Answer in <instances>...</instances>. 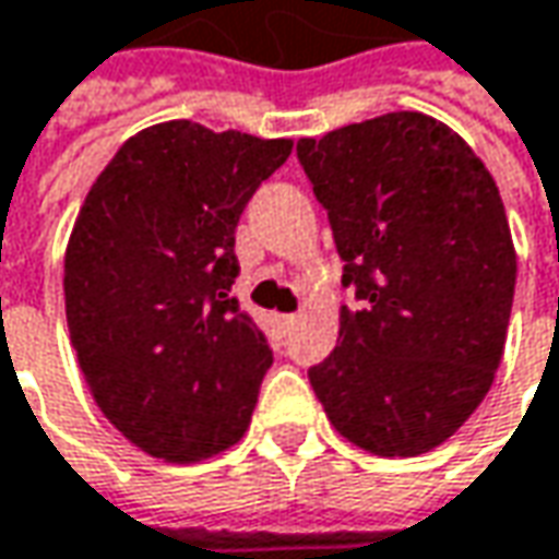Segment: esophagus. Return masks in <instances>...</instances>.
I'll list each match as a JSON object with an SVG mask.
<instances>
[{
	"label": "esophagus",
	"mask_w": 559,
	"mask_h": 559,
	"mask_svg": "<svg viewBox=\"0 0 559 559\" xmlns=\"http://www.w3.org/2000/svg\"><path fill=\"white\" fill-rule=\"evenodd\" d=\"M297 319H300L297 312H287V316H278V328H281V331H290V328L297 325Z\"/></svg>",
	"instance_id": "1"
}]
</instances>
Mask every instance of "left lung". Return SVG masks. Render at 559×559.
<instances>
[{
	"mask_svg": "<svg viewBox=\"0 0 559 559\" xmlns=\"http://www.w3.org/2000/svg\"><path fill=\"white\" fill-rule=\"evenodd\" d=\"M297 158L356 290L309 384L356 448L428 453L485 401L507 344L516 250L498 183L423 111L304 136Z\"/></svg>",
	"mask_w": 559,
	"mask_h": 559,
	"instance_id": "obj_1",
	"label": "left lung"
}]
</instances>
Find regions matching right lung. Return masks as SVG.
Listing matches in <instances>:
<instances>
[{"label":"right lung","instance_id":"right-lung-1","mask_svg":"<svg viewBox=\"0 0 559 559\" xmlns=\"http://www.w3.org/2000/svg\"><path fill=\"white\" fill-rule=\"evenodd\" d=\"M290 140L165 121L90 187L64 250V316L86 388L131 444L197 463L237 444L272 366L231 297L234 231Z\"/></svg>","mask_w":559,"mask_h":559}]
</instances>
